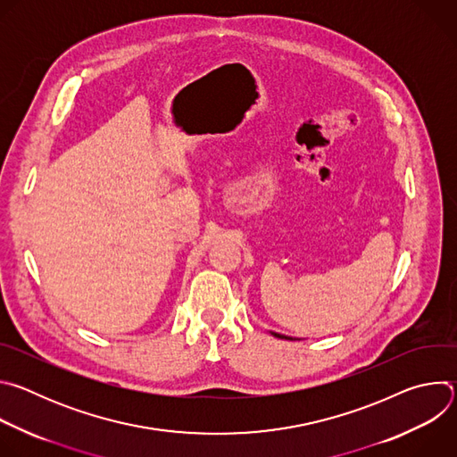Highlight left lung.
<instances>
[{
	"mask_svg": "<svg viewBox=\"0 0 457 457\" xmlns=\"http://www.w3.org/2000/svg\"><path fill=\"white\" fill-rule=\"evenodd\" d=\"M273 337H277V338H282V340H295V338H291V337H284V335H278V333H271Z\"/></svg>",
	"mask_w": 457,
	"mask_h": 457,
	"instance_id": "8db88e82",
	"label": "left lung"
}]
</instances>
